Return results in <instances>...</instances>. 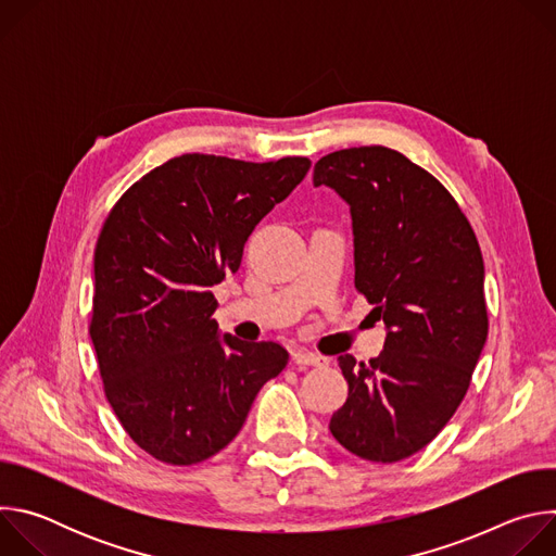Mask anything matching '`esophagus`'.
<instances>
[{"mask_svg":"<svg viewBox=\"0 0 556 556\" xmlns=\"http://www.w3.org/2000/svg\"><path fill=\"white\" fill-rule=\"evenodd\" d=\"M292 361H294L296 365H312V367H319V365H326V363H328L326 356H319V354L307 352V350H296V352L292 354Z\"/></svg>","mask_w":556,"mask_h":556,"instance_id":"obj_1","label":"esophagus"}]
</instances>
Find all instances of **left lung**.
<instances>
[{
    "mask_svg": "<svg viewBox=\"0 0 556 556\" xmlns=\"http://www.w3.org/2000/svg\"><path fill=\"white\" fill-rule=\"evenodd\" d=\"M312 182L350 206L354 286L387 332L369 363L339 356L350 393L330 431L363 459L399 462L451 420L484 350L478 237L431 174L380 144L324 155Z\"/></svg>",
    "mask_w": 556,
    "mask_h": 556,
    "instance_id": "1",
    "label": "left lung"
}]
</instances>
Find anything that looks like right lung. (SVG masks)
Returning <instances> with one entry per match:
<instances>
[{"label":"right lung","instance_id":"right-lung-1","mask_svg":"<svg viewBox=\"0 0 556 556\" xmlns=\"http://www.w3.org/2000/svg\"><path fill=\"white\" fill-rule=\"evenodd\" d=\"M309 165L185 153L131 185L108 215L90 337L114 414L151 457L189 466L219 453L288 365L279 343L219 334L211 288L237 273L253 228Z\"/></svg>","mask_w":556,"mask_h":556}]
</instances>
